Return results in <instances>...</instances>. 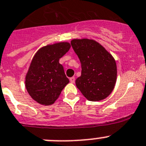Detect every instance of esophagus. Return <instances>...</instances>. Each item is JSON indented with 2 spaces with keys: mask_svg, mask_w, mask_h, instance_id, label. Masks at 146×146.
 Segmentation results:
<instances>
[{
  "mask_svg": "<svg viewBox=\"0 0 146 146\" xmlns=\"http://www.w3.org/2000/svg\"><path fill=\"white\" fill-rule=\"evenodd\" d=\"M69 80H70V82H72V83H74V81H75V78H74V77H71L70 79H69Z\"/></svg>",
  "mask_w": 146,
  "mask_h": 146,
  "instance_id": "esophagus-1",
  "label": "esophagus"
}]
</instances>
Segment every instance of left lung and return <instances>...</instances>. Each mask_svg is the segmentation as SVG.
<instances>
[{"instance_id":"8db88e82","label":"left lung","mask_w":146,"mask_h":146,"mask_svg":"<svg viewBox=\"0 0 146 146\" xmlns=\"http://www.w3.org/2000/svg\"><path fill=\"white\" fill-rule=\"evenodd\" d=\"M72 46L81 63V76L76 80L77 88L88 101L108 97L117 80V66L113 55L94 39L74 38Z\"/></svg>"}]
</instances>
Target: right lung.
Masks as SVG:
<instances>
[{"label": "right lung", "instance_id": "obj_1", "mask_svg": "<svg viewBox=\"0 0 146 146\" xmlns=\"http://www.w3.org/2000/svg\"><path fill=\"white\" fill-rule=\"evenodd\" d=\"M70 48L69 42H60L44 46L35 53L25 84L28 94L38 104H53L69 82L59 60Z\"/></svg>", "mask_w": 146, "mask_h": 146}]
</instances>
